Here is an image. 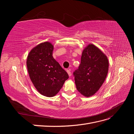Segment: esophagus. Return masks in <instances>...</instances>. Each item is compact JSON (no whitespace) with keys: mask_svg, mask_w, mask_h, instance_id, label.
<instances>
[{"mask_svg":"<svg viewBox=\"0 0 134 134\" xmlns=\"http://www.w3.org/2000/svg\"><path fill=\"white\" fill-rule=\"evenodd\" d=\"M66 71H67V72H68V74L69 76H70L71 75V72H70V70H66Z\"/></svg>","mask_w":134,"mask_h":134,"instance_id":"1","label":"esophagus"}]
</instances>
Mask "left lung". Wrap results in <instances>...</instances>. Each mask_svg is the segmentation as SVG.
Listing matches in <instances>:
<instances>
[{"instance_id":"obj_1","label":"left lung","mask_w":134,"mask_h":134,"mask_svg":"<svg viewBox=\"0 0 134 134\" xmlns=\"http://www.w3.org/2000/svg\"><path fill=\"white\" fill-rule=\"evenodd\" d=\"M108 66L106 55L94 44H89L83 51L78 69L73 72L77 90L85 97L94 95L106 78Z\"/></svg>"}]
</instances>
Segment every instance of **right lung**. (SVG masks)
<instances>
[{
  "mask_svg": "<svg viewBox=\"0 0 134 134\" xmlns=\"http://www.w3.org/2000/svg\"><path fill=\"white\" fill-rule=\"evenodd\" d=\"M54 46L49 42L38 44L27 56V67L34 86L42 95L55 96L69 78L66 71L52 56Z\"/></svg>",
  "mask_w": 134,
  "mask_h": 134,
  "instance_id": "add662e5",
  "label": "right lung"
}]
</instances>
